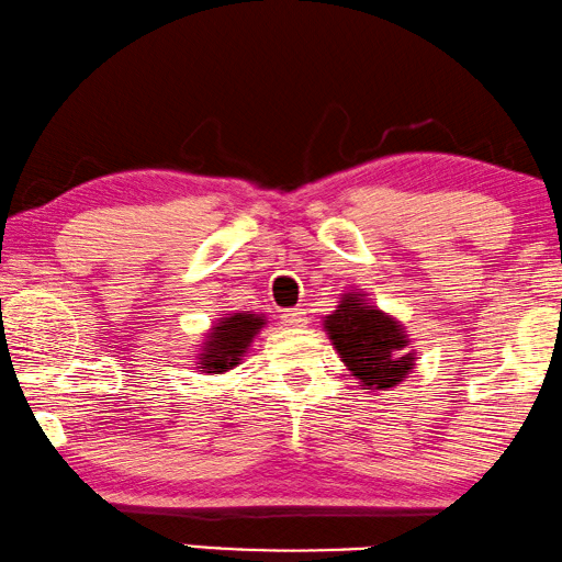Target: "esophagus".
<instances>
[{"instance_id": "34e87169", "label": "esophagus", "mask_w": 562, "mask_h": 562, "mask_svg": "<svg viewBox=\"0 0 562 562\" xmlns=\"http://www.w3.org/2000/svg\"><path fill=\"white\" fill-rule=\"evenodd\" d=\"M280 318H282L284 326H290V328H305L307 326V315H305L303 307H290V311H282Z\"/></svg>"}]
</instances>
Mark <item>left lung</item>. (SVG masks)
I'll list each match as a JSON object with an SVG mask.
<instances>
[{
  "instance_id": "8db88e82",
  "label": "left lung",
  "mask_w": 562,
  "mask_h": 562,
  "mask_svg": "<svg viewBox=\"0 0 562 562\" xmlns=\"http://www.w3.org/2000/svg\"><path fill=\"white\" fill-rule=\"evenodd\" d=\"M323 328L363 390H392L415 369L417 353L409 349L405 326L371 305L363 292H344Z\"/></svg>"
}]
</instances>
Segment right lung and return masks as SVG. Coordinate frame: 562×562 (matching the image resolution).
<instances>
[{
    "label": "right lung",
    "instance_id": "1",
    "mask_svg": "<svg viewBox=\"0 0 562 562\" xmlns=\"http://www.w3.org/2000/svg\"><path fill=\"white\" fill-rule=\"evenodd\" d=\"M265 323L267 321L262 313H226L205 334L201 353L195 357L199 359V369L205 371V374H224V371L234 369L244 353L249 351L251 341L265 328Z\"/></svg>",
    "mask_w": 562,
    "mask_h": 562
}]
</instances>
